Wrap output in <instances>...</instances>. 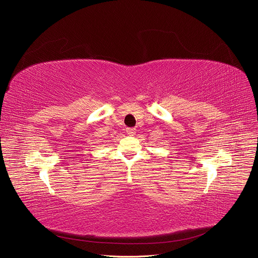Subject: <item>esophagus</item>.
<instances>
[{
	"label": "esophagus",
	"mask_w": 258,
	"mask_h": 258,
	"mask_svg": "<svg viewBox=\"0 0 258 258\" xmlns=\"http://www.w3.org/2000/svg\"><path fill=\"white\" fill-rule=\"evenodd\" d=\"M126 133H127V135H130V136H134V135L136 134V128H135V127H127Z\"/></svg>",
	"instance_id": "esophagus-1"
}]
</instances>
